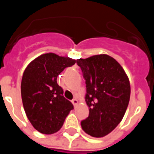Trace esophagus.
Here are the masks:
<instances>
[{"mask_svg":"<svg viewBox=\"0 0 154 154\" xmlns=\"http://www.w3.org/2000/svg\"><path fill=\"white\" fill-rule=\"evenodd\" d=\"M72 103L73 104L74 107H76V106H77V104H78V100H77V99H76V98H75V99H73V100H72Z\"/></svg>","mask_w":154,"mask_h":154,"instance_id":"esophagus-1","label":"esophagus"}]
</instances>
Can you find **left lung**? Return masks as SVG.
Here are the masks:
<instances>
[{
    "instance_id": "1",
    "label": "left lung",
    "mask_w": 154,
    "mask_h": 154,
    "mask_svg": "<svg viewBox=\"0 0 154 154\" xmlns=\"http://www.w3.org/2000/svg\"><path fill=\"white\" fill-rule=\"evenodd\" d=\"M86 80L89 116L81 122L87 134L101 138L122 120L130 98V84L117 61L107 54L77 60Z\"/></svg>"
}]
</instances>
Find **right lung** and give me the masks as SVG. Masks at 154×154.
<instances>
[{
	"mask_svg": "<svg viewBox=\"0 0 154 154\" xmlns=\"http://www.w3.org/2000/svg\"><path fill=\"white\" fill-rule=\"evenodd\" d=\"M75 59L53 53L42 54L29 63L23 73L21 97L27 118L33 127L44 134L62 128L73 106L63 97L57 77Z\"/></svg>",
	"mask_w": 154,
	"mask_h": 154,
	"instance_id": "1",
	"label": "right lung"
}]
</instances>
